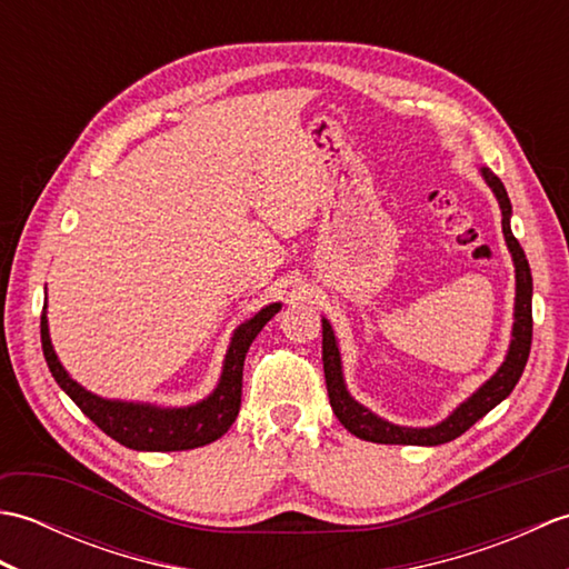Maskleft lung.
<instances>
[{"instance_id": "left-lung-1", "label": "left lung", "mask_w": 569, "mask_h": 569, "mask_svg": "<svg viewBox=\"0 0 569 569\" xmlns=\"http://www.w3.org/2000/svg\"><path fill=\"white\" fill-rule=\"evenodd\" d=\"M481 176H485L487 186L493 190V196L499 200L501 208V227L506 244L513 257L516 266V310H513V332H511V347L509 355H506L503 365L499 371L481 386L477 393H471L462 406H457L450 416L432 428H403L393 426V422L373 416L369 408L357 403L352 396H349L345 377H342V359L340 349H337L335 332L330 322L322 318V369H325V383H328V396L330 406L335 410L337 420L342 426L357 435L361 440L369 442H381V445H442L450 442L459 435L467 432L479 418H485L493 406H499L506 396L513 391V386L521 379L526 369V361L530 355V340H533V308H530V298H533V278H530V266L526 253L518 244V239L511 232V200L506 196V188L493 176L489 168H481Z\"/></svg>"}]
</instances>
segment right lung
Listing matches in <instances>:
<instances>
[{"label":"right lung","instance_id":"obj_1","mask_svg":"<svg viewBox=\"0 0 569 569\" xmlns=\"http://www.w3.org/2000/svg\"><path fill=\"white\" fill-rule=\"evenodd\" d=\"M278 310H281V303H271L261 308L251 320L239 325L232 335V342H229L222 377L220 383H217V389L204 398V401L186 408L110 401V398H100L84 391L78 381H72L68 377V371L53 352L51 335H48L46 306L41 316V345L46 365L51 369L60 389L76 401V406L94 422V426L110 435L112 440L129 447V450L143 452L192 450V447L210 445L217 438H222L229 426L234 422L241 406V369H244L249 345Z\"/></svg>","mask_w":569,"mask_h":569}]
</instances>
